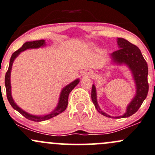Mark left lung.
Wrapping results in <instances>:
<instances>
[{"label":"left lung","instance_id":"1","mask_svg":"<svg viewBox=\"0 0 155 155\" xmlns=\"http://www.w3.org/2000/svg\"><path fill=\"white\" fill-rule=\"evenodd\" d=\"M117 42L119 46V49L111 54V56L116 63H119V64L125 63L131 70L134 74V78L136 82L137 94L136 96L127 106V110L125 114L123 116L114 117L115 119L126 118L134 114L140 107L144 100L146 99L148 92H149L148 65L139 48L122 38H118ZM91 97H92V101L98 113L107 117H112L101 111V110L98 107L96 98V90L94 85H92V87Z\"/></svg>","mask_w":155,"mask_h":155}]
</instances>
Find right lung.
Wrapping results in <instances>:
<instances>
[{"instance_id":"add662e5","label":"right lung","mask_w":155,"mask_h":155,"mask_svg":"<svg viewBox=\"0 0 155 155\" xmlns=\"http://www.w3.org/2000/svg\"><path fill=\"white\" fill-rule=\"evenodd\" d=\"M43 45H45V40H43V39H41V40H38V41H33V42H25V44L21 46V48H20L18 50H17L16 51H15L12 54V57H11L10 58V61H9V68H8V70L7 71H6V75H5V87H6V97H7V99L8 101H9V104H10V105L13 107V109L16 110L18 112L20 113L22 116H25L26 119H29V120H31V121H34V122H42V121L48 120V119H51V118H53L54 116H57L58 114L61 113L62 112H63V111L66 109L67 105H68V95H69V93L71 92V91L78 85V83H79V80L78 79L75 80V81H73L72 83H71V84H68V86H66V87L62 90L61 94H60V101H59L58 105H57V107H56V109L54 110L53 112L51 113L50 114L45 115V116H33V115H30L29 113L24 111L23 110L21 109L20 107H18L15 104V103L14 102L13 99H12V95H11V86H10V72H11V68H12V63H13L14 60L16 58L17 56H18L21 52L26 50V49L37 48H40L41 46H43Z\"/></svg>"}]
</instances>
